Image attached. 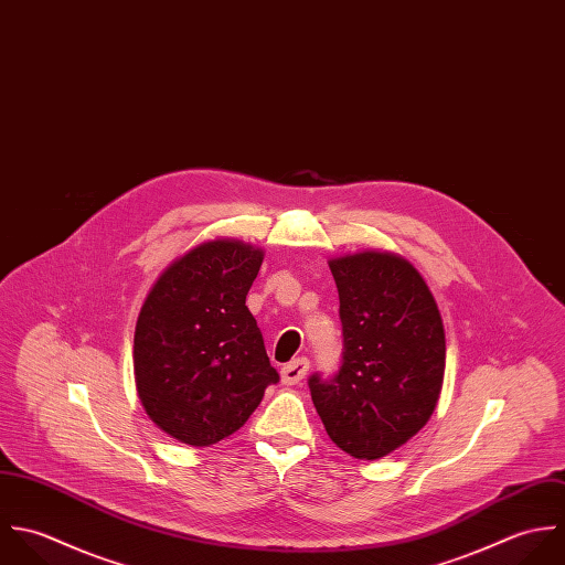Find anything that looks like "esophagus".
<instances>
[{
  "mask_svg": "<svg viewBox=\"0 0 565 565\" xmlns=\"http://www.w3.org/2000/svg\"><path fill=\"white\" fill-rule=\"evenodd\" d=\"M310 371V360L308 358H297L292 362H288L281 369V382L284 384H299Z\"/></svg>",
  "mask_w": 565,
  "mask_h": 565,
  "instance_id": "esophagus-1",
  "label": "esophagus"
}]
</instances>
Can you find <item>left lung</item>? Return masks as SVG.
I'll return each mask as SVG.
<instances>
[{"label": "left lung", "mask_w": 565, "mask_h": 565, "mask_svg": "<svg viewBox=\"0 0 565 565\" xmlns=\"http://www.w3.org/2000/svg\"><path fill=\"white\" fill-rule=\"evenodd\" d=\"M340 299L342 360L310 375L319 417L340 450L375 460L430 419L446 371V332L422 275L402 257L364 250L330 262Z\"/></svg>", "instance_id": "left-lung-1"}]
</instances>
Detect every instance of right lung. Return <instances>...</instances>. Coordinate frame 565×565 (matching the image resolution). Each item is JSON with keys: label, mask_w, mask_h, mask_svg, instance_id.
Listing matches in <instances>:
<instances>
[{"label": "right lung", "mask_w": 565, "mask_h": 565, "mask_svg": "<svg viewBox=\"0 0 565 565\" xmlns=\"http://www.w3.org/2000/svg\"><path fill=\"white\" fill-rule=\"evenodd\" d=\"M264 253L235 239L205 242L163 270L135 328V382L148 417L170 437L207 448L244 426L270 366L246 295Z\"/></svg>", "instance_id": "add662e5"}]
</instances>
